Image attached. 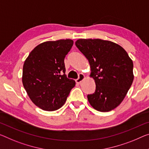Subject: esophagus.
<instances>
[{
  "instance_id": "1",
  "label": "esophagus",
  "mask_w": 149,
  "mask_h": 149,
  "mask_svg": "<svg viewBox=\"0 0 149 149\" xmlns=\"http://www.w3.org/2000/svg\"><path fill=\"white\" fill-rule=\"evenodd\" d=\"M84 78H85V77H84V75L81 73V74H79V78H78V79L76 80V82H77V84L81 83V82L84 79Z\"/></svg>"
}]
</instances>
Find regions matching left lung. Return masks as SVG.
Here are the masks:
<instances>
[{"label":"left lung","mask_w":149,"mask_h":149,"mask_svg":"<svg viewBox=\"0 0 149 149\" xmlns=\"http://www.w3.org/2000/svg\"><path fill=\"white\" fill-rule=\"evenodd\" d=\"M77 47L88 59L95 93L88 95L89 103L100 112L117 107L127 95L134 79L133 63L122 47L109 40L79 39Z\"/></svg>","instance_id":"obj_1"}]
</instances>
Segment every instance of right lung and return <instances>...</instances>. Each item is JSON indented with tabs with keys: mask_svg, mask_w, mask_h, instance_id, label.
Listing matches in <instances>:
<instances>
[{
	"mask_svg": "<svg viewBox=\"0 0 149 149\" xmlns=\"http://www.w3.org/2000/svg\"><path fill=\"white\" fill-rule=\"evenodd\" d=\"M73 40L47 41L34 49L24 61L22 84L32 102L40 109L53 111L65 104L75 86L65 74L64 60Z\"/></svg>",
	"mask_w": 149,
	"mask_h": 149,
	"instance_id": "right-lung-1",
	"label": "right lung"
}]
</instances>
